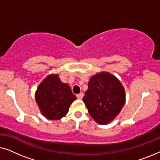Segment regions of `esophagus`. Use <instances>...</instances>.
I'll list each match as a JSON object with an SVG mask.
<instances>
[{
	"instance_id": "1",
	"label": "esophagus",
	"mask_w": 160,
	"mask_h": 160,
	"mask_svg": "<svg viewBox=\"0 0 160 160\" xmlns=\"http://www.w3.org/2000/svg\"><path fill=\"white\" fill-rule=\"evenodd\" d=\"M83 97H84V94L83 93H80V94H78V95H76V98H78V99H82Z\"/></svg>"
}]
</instances>
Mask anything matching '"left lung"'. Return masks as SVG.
Segmentation results:
<instances>
[{"mask_svg":"<svg viewBox=\"0 0 160 160\" xmlns=\"http://www.w3.org/2000/svg\"><path fill=\"white\" fill-rule=\"evenodd\" d=\"M89 115L98 123H109L119 114L125 102L124 87L115 76L102 72L90 78L83 98Z\"/></svg>","mask_w":160,"mask_h":160,"instance_id":"1","label":"left lung"}]
</instances>
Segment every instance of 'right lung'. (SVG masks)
<instances>
[{"label": "right lung", "mask_w": 160, "mask_h": 160, "mask_svg": "<svg viewBox=\"0 0 160 160\" xmlns=\"http://www.w3.org/2000/svg\"><path fill=\"white\" fill-rule=\"evenodd\" d=\"M76 99L71 87L61 82L58 75L48 76L36 92V100L41 113L51 120H58L65 117Z\"/></svg>", "instance_id": "1"}]
</instances>
